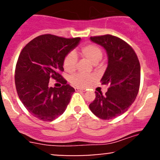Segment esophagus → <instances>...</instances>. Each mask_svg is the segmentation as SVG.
Segmentation results:
<instances>
[{
  "instance_id": "esophagus-1",
  "label": "esophagus",
  "mask_w": 160,
  "mask_h": 160,
  "mask_svg": "<svg viewBox=\"0 0 160 160\" xmlns=\"http://www.w3.org/2000/svg\"><path fill=\"white\" fill-rule=\"evenodd\" d=\"M77 91H85V89L83 88H75Z\"/></svg>"
}]
</instances>
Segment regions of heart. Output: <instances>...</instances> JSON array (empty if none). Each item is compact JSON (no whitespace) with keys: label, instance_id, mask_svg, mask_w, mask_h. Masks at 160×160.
<instances>
[{"label":"heart","instance_id":"obj_1","mask_svg":"<svg viewBox=\"0 0 160 160\" xmlns=\"http://www.w3.org/2000/svg\"><path fill=\"white\" fill-rule=\"evenodd\" d=\"M80 55L83 57L90 60L92 63L97 64L103 56L102 49L97 45L90 43L83 46L80 49ZM77 56L74 52H69L64 57L62 61V67L67 72H73L77 67ZM95 77L92 74L77 73L70 77V82L72 85L77 88H85L90 85L94 80Z\"/></svg>","mask_w":160,"mask_h":160}]
</instances>
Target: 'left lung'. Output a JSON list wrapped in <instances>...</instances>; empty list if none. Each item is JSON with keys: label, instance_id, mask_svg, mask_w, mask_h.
<instances>
[{"label": "left lung", "instance_id": "left-lung-1", "mask_svg": "<svg viewBox=\"0 0 160 160\" xmlns=\"http://www.w3.org/2000/svg\"><path fill=\"white\" fill-rule=\"evenodd\" d=\"M90 40L108 53V65L101 82L109 88L105 94L95 92L96 98L89 108L97 117L109 120L125 113L135 101L140 86V63L132 46L118 37L98 35Z\"/></svg>", "mask_w": 160, "mask_h": 160}]
</instances>
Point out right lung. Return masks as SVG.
<instances>
[{
    "label": "right lung",
    "mask_w": 160,
    "mask_h": 160,
    "mask_svg": "<svg viewBox=\"0 0 160 160\" xmlns=\"http://www.w3.org/2000/svg\"><path fill=\"white\" fill-rule=\"evenodd\" d=\"M80 38H67L46 34L30 41L20 52L15 67L16 90L25 108L44 122H52L64 112L74 88L62 77L64 57ZM52 78L63 84L48 86Z\"/></svg>",
    "instance_id": "1"
}]
</instances>
